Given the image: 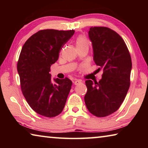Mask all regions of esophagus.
Wrapping results in <instances>:
<instances>
[{
  "label": "esophagus",
  "mask_w": 148,
  "mask_h": 148,
  "mask_svg": "<svg viewBox=\"0 0 148 148\" xmlns=\"http://www.w3.org/2000/svg\"><path fill=\"white\" fill-rule=\"evenodd\" d=\"M81 83H82V81L79 79H77V80H76V81L74 82V85H76H76H79Z\"/></svg>",
  "instance_id": "esophagus-1"
}]
</instances>
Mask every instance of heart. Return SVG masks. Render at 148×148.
Here are the masks:
<instances>
[{"mask_svg":"<svg viewBox=\"0 0 148 148\" xmlns=\"http://www.w3.org/2000/svg\"><path fill=\"white\" fill-rule=\"evenodd\" d=\"M89 41L87 37L84 35H79L76 40V47H82L86 46H89Z\"/></svg>","mask_w":148,"mask_h":148,"instance_id":"1","label":"heart"}]
</instances>
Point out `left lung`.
I'll use <instances>...</instances> for the list:
<instances>
[{
	"instance_id": "obj_1",
	"label": "left lung",
	"mask_w": 148,
	"mask_h": 148,
	"mask_svg": "<svg viewBox=\"0 0 148 148\" xmlns=\"http://www.w3.org/2000/svg\"><path fill=\"white\" fill-rule=\"evenodd\" d=\"M89 38L95 64L103 69L99 82L86 81L84 100L94 116L102 117L117 111L130 87L131 57L125 41L116 31L106 27H91Z\"/></svg>"
}]
</instances>
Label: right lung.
<instances>
[{"instance_id": "1", "label": "right lung", "mask_w": 148, "mask_h": 148, "mask_svg": "<svg viewBox=\"0 0 148 148\" xmlns=\"http://www.w3.org/2000/svg\"><path fill=\"white\" fill-rule=\"evenodd\" d=\"M74 30H40L27 40L20 53L17 69L23 96L30 107L41 116L53 117L62 112L71 89L68 77L51 80L50 67L59 59Z\"/></svg>"}]
</instances>
